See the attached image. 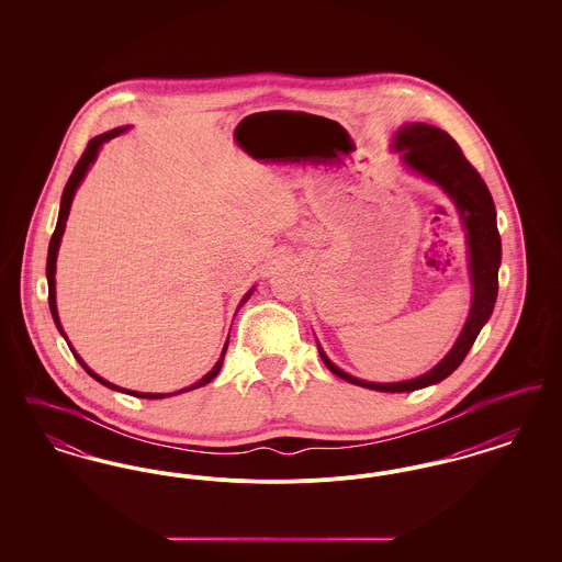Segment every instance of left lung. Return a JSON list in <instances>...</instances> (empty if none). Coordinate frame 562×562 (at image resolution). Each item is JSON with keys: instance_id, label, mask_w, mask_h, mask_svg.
Returning <instances> with one entry per match:
<instances>
[{"instance_id": "1", "label": "left lung", "mask_w": 562, "mask_h": 562, "mask_svg": "<svg viewBox=\"0 0 562 562\" xmlns=\"http://www.w3.org/2000/svg\"><path fill=\"white\" fill-rule=\"evenodd\" d=\"M392 149L401 154V160L411 172L431 181L442 189L457 206L461 216V225L465 229L468 244V269L472 282V305L468 321L463 324L453 348L428 373L415 379L394 381V383H376L364 381L339 369L321 348L322 362L330 373L346 379L348 383L369 387L374 392H415L440 383L453 373L463 362L470 348L474 346L482 326L488 322L495 301H497V273L502 266V238L497 232V213L493 198L484 186L476 168L465 160L459 145L445 131L429 126L424 122L402 124L392 138Z\"/></svg>"}]
</instances>
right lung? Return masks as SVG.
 <instances>
[{
    "label": "right lung",
    "mask_w": 562,
    "mask_h": 562,
    "mask_svg": "<svg viewBox=\"0 0 562 562\" xmlns=\"http://www.w3.org/2000/svg\"><path fill=\"white\" fill-rule=\"evenodd\" d=\"M131 126H120V128H113V131H108V133L99 134V136H94V138H90V143H88V147H86V151H83V156H81L80 161H78V166L74 168V172H71V177H69V181H67V186H65V191H63V198H60V211H58V221H56V229H54L53 238H50V246H48V261H46V278H48V303H50V314H53L54 324H56V328H58V333L65 337V341H67V346L69 349L74 351V356H76V360L80 362L81 369L86 371V373L90 374L92 379H97L99 383H103L105 387L109 390H115V392H124V394H131L134 398H149V401H160V398H168V396H177V394H183V392H189V390H195V387H202V385H206V383H211L214 376L218 374L221 371V367H223V358H225V351H227V344H229V337H227V341H225V346H223V351H221V358L216 360V364H214L213 369L209 371V373L204 374L200 381H195L193 385H189V387H183V390H179V392H172V394H151V392H134V390H126V387H120V385H113L111 381L108 379H103L101 374L94 373L83 360L80 358V353L74 349V346L69 344V339H67V335H65V330H63V324H60V318H58V310H56V278H54V273H56V257H58V248H60V240H63V234H65V225H67V216H69V211H71V202H74V198H76V191L81 186V181L86 179V175H88V170H90V166L97 161L99 158V151H101V147L111 140V138H115V136H120V134L126 133ZM255 293V286L248 291V293L241 296L240 305H238V310L241 307V303H246L248 299H250V294ZM236 310V312H238Z\"/></svg>",
    "instance_id": "add662e5"
}]
</instances>
